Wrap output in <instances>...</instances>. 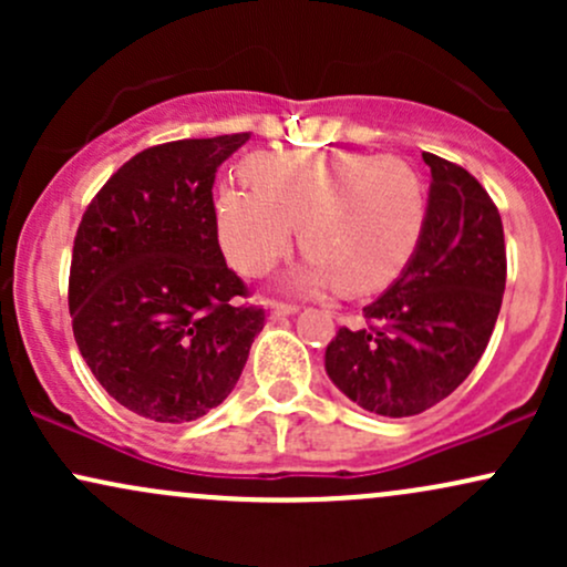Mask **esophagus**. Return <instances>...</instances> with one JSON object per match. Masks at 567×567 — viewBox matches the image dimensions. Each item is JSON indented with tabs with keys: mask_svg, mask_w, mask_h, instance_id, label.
I'll return each mask as SVG.
<instances>
[{
	"mask_svg": "<svg viewBox=\"0 0 567 567\" xmlns=\"http://www.w3.org/2000/svg\"><path fill=\"white\" fill-rule=\"evenodd\" d=\"M296 311H298V306H292V303H271L269 317L271 320H285V317L296 315Z\"/></svg>",
	"mask_w": 567,
	"mask_h": 567,
	"instance_id": "34e87169",
	"label": "esophagus"
}]
</instances>
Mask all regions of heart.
<instances>
[{"mask_svg":"<svg viewBox=\"0 0 567 567\" xmlns=\"http://www.w3.org/2000/svg\"><path fill=\"white\" fill-rule=\"evenodd\" d=\"M245 181L216 192L218 239L237 271L258 277L301 239V288L341 282L351 296L392 285L426 224V186L396 157L354 152H261Z\"/></svg>","mask_w":567,"mask_h":567,"instance_id":"b5f03b06","label":"heart"}]
</instances>
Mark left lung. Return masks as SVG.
I'll use <instances>...</instances> for the list:
<instances>
[{"instance_id": "obj_1", "label": "left lung", "mask_w": 567, "mask_h": 567, "mask_svg": "<svg viewBox=\"0 0 567 567\" xmlns=\"http://www.w3.org/2000/svg\"><path fill=\"white\" fill-rule=\"evenodd\" d=\"M426 224L402 275L324 349L330 381L370 413L419 415L464 383L496 328L506 288L498 207L480 181L424 154Z\"/></svg>"}]
</instances>
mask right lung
I'll return each instance as SVG.
<instances>
[{"mask_svg": "<svg viewBox=\"0 0 567 567\" xmlns=\"http://www.w3.org/2000/svg\"><path fill=\"white\" fill-rule=\"evenodd\" d=\"M250 133L135 154L95 194L74 237L76 347L120 405L159 424L218 408L243 375L264 309L218 245L213 184Z\"/></svg>", "mask_w": 567, "mask_h": 567, "instance_id": "right-lung-1", "label": "right lung"}]
</instances>
